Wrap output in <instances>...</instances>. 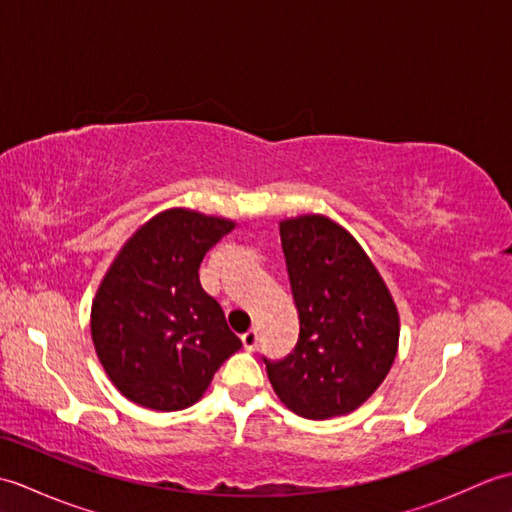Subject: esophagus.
Wrapping results in <instances>:
<instances>
[{
    "label": "esophagus",
    "mask_w": 512,
    "mask_h": 512,
    "mask_svg": "<svg viewBox=\"0 0 512 512\" xmlns=\"http://www.w3.org/2000/svg\"><path fill=\"white\" fill-rule=\"evenodd\" d=\"M242 343L248 352H255L257 350V343H259V334L257 330H248L242 334Z\"/></svg>",
    "instance_id": "34e87169"
}]
</instances>
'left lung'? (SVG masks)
<instances>
[{"label": "left lung", "instance_id": "left-lung-1", "mask_svg": "<svg viewBox=\"0 0 512 512\" xmlns=\"http://www.w3.org/2000/svg\"><path fill=\"white\" fill-rule=\"evenodd\" d=\"M299 341L268 361L275 394L297 416H343L383 383L398 347V312L385 281L356 239L323 215L279 224Z\"/></svg>", "mask_w": 512, "mask_h": 512}]
</instances>
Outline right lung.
Here are the masks:
<instances>
[{
	"label": "right lung",
	"instance_id": "1",
	"mask_svg": "<svg viewBox=\"0 0 512 512\" xmlns=\"http://www.w3.org/2000/svg\"><path fill=\"white\" fill-rule=\"evenodd\" d=\"M233 222L171 209L140 226L92 303V341L116 389L136 405L180 411L198 402L242 341L200 286L204 255Z\"/></svg>",
	"mask_w": 512,
	"mask_h": 512
}]
</instances>
